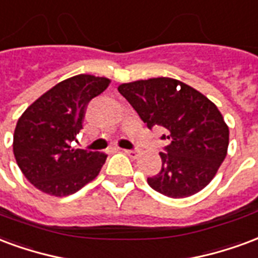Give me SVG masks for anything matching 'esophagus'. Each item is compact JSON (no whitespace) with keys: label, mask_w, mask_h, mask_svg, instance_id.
<instances>
[{"label":"esophagus","mask_w":258,"mask_h":258,"mask_svg":"<svg viewBox=\"0 0 258 258\" xmlns=\"http://www.w3.org/2000/svg\"><path fill=\"white\" fill-rule=\"evenodd\" d=\"M122 151L125 152L126 155H129V157L132 158V159H136V158H139V151H136V150H122Z\"/></svg>","instance_id":"esophagus-1"}]
</instances>
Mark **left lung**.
Here are the masks:
<instances>
[{"mask_svg": "<svg viewBox=\"0 0 258 258\" xmlns=\"http://www.w3.org/2000/svg\"><path fill=\"white\" fill-rule=\"evenodd\" d=\"M118 90L151 129L162 126L166 152L148 185L169 198H187L208 185L227 157L229 129L217 106L192 86L168 77L121 84Z\"/></svg>", "mask_w": 258, "mask_h": 258, "instance_id": "obj_1", "label": "left lung"}]
</instances>
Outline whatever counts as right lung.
Masks as SVG:
<instances>
[{
  "mask_svg": "<svg viewBox=\"0 0 258 258\" xmlns=\"http://www.w3.org/2000/svg\"><path fill=\"white\" fill-rule=\"evenodd\" d=\"M110 82L104 77L74 75L45 92L19 118L13 155L35 188L53 197H67L97 177L106 154L70 144L82 129L88 103Z\"/></svg>",
  "mask_w": 258,
  "mask_h": 258,
  "instance_id": "add662e5",
  "label": "right lung"
}]
</instances>
